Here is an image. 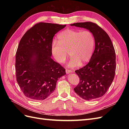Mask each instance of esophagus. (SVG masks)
Segmentation results:
<instances>
[{
	"instance_id": "obj_1",
	"label": "esophagus",
	"mask_w": 129,
	"mask_h": 129,
	"mask_svg": "<svg viewBox=\"0 0 129 129\" xmlns=\"http://www.w3.org/2000/svg\"><path fill=\"white\" fill-rule=\"evenodd\" d=\"M73 71H72V70H70V69H66V74H69L71 73H72Z\"/></svg>"
}]
</instances>
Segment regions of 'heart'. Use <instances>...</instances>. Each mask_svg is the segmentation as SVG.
Returning a JSON list of instances; mask_svg holds the SVG:
<instances>
[{"label": "heart", "mask_w": 129, "mask_h": 129, "mask_svg": "<svg viewBox=\"0 0 129 129\" xmlns=\"http://www.w3.org/2000/svg\"><path fill=\"white\" fill-rule=\"evenodd\" d=\"M58 41L52 42L51 50L55 59L60 63L72 57L68 66L74 68L88 62L95 48V37L91 31L67 29L58 34Z\"/></svg>", "instance_id": "obj_1"}]
</instances>
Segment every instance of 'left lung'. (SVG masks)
Here are the masks:
<instances>
[{"label":"left lung","mask_w":129,"mask_h":129,"mask_svg":"<svg viewBox=\"0 0 129 129\" xmlns=\"http://www.w3.org/2000/svg\"><path fill=\"white\" fill-rule=\"evenodd\" d=\"M71 26L91 31L95 40V48L90 60L83 68L75 71L80 82L74 90L85 100L99 98L107 92L114 79L116 64L114 46L106 32L95 23L77 22Z\"/></svg>","instance_id":"8db88e82"}]
</instances>
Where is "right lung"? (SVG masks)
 <instances>
[{"mask_svg": "<svg viewBox=\"0 0 129 129\" xmlns=\"http://www.w3.org/2000/svg\"><path fill=\"white\" fill-rule=\"evenodd\" d=\"M66 25L40 22L31 27L19 42L15 55L17 82L25 96L46 99L55 90L66 70L51 58L53 39Z\"/></svg>", "mask_w": 129, "mask_h": 129, "instance_id": "right-lung-1", "label": "right lung"}]
</instances>
